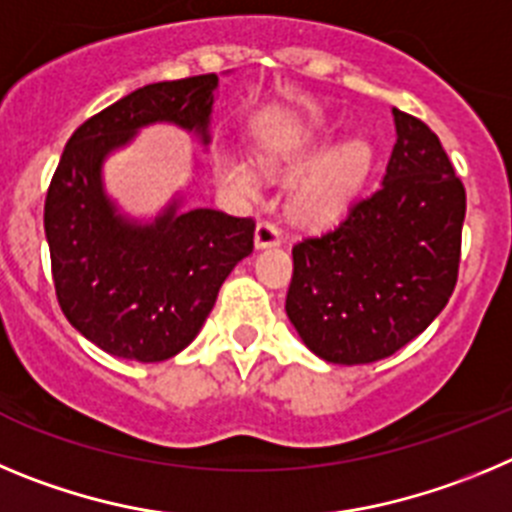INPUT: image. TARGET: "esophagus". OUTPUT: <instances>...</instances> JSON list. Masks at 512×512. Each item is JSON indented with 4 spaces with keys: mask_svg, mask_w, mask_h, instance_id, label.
Returning a JSON list of instances; mask_svg holds the SVG:
<instances>
[{
    "mask_svg": "<svg viewBox=\"0 0 512 512\" xmlns=\"http://www.w3.org/2000/svg\"><path fill=\"white\" fill-rule=\"evenodd\" d=\"M280 239H283V234H280V229L275 227L273 222L257 224V229H255V247H257V250H265V247L280 245Z\"/></svg>",
    "mask_w": 512,
    "mask_h": 512,
    "instance_id": "obj_1",
    "label": "esophagus"
}]
</instances>
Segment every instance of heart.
<instances>
[{
  "mask_svg": "<svg viewBox=\"0 0 512 512\" xmlns=\"http://www.w3.org/2000/svg\"><path fill=\"white\" fill-rule=\"evenodd\" d=\"M313 153H316V137L311 135L296 142H280L262 150L260 168L267 173L298 168ZM372 163H375V150L367 140H347L344 145L334 147L293 188V196H290L293 216L308 224L334 222L336 216L347 211L359 188L365 186ZM214 170L222 186L237 196L255 199L260 193V178L245 160L224 153L216 158Z\"/></svg>",
  "mask_w": 512,
  "mask_h": 512,
  "instance_id": "obj_1",
  "label": "heart"
}]
</instances>
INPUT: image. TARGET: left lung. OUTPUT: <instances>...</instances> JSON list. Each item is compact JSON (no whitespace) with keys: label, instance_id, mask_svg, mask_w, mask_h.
Masks as SVG:
<instances>
[{"label":"left lung","instance_id":"1","mask_svg":"<svg viewBox=\"0 0 512 512\" xmlns=\"http://www.w3.org/2000/svg\"><path fill=\"white\" fill-rule=\"evenodd\" d=\"M393 155L380 186L324 234L293 245L285 313L316 357L377 362L416 339L459 275L467 193L439 137L393 109Z\"/></svg>","mask_w":512,"mask_h":512}]
</instances>
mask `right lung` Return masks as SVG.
I'll return each mask as SVG.
<instances>
[{"mask_svg": "<svg viewBox=\"0 0 512 512\" xmlns=\"http://www.w3.org/2000/svg\"><path fill=\"white\" fill-rule=\"evenodd\" d=\"M216 73L142 86L71 135L45 196L55 296L73 329L112 357L163 362L196 339L219 288L255 247V222L216 209L181 211L173 199L153 222L117 211L104 160L140 127L170 122L209 145Z\"/></svg>", "mask_w": 512, "mask_h": 512, "instance_id": "obj_1", "label": "right lung"}]
</instances>
